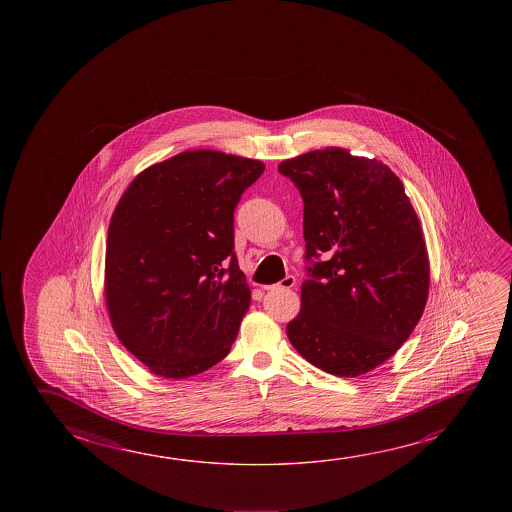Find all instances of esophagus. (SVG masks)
I'll list each match as a JSON object with an SVG mask.
<instances>
[{"label":"esophagus","instance_id":"esophagus-1","mask_svg":"<svg viewBox=\"0 0 512 512\" xmlns=\"http://www.w3.org/2000/svg\"><path fill=\"white\" fill-rule=\"evenodd\" d=\"M294 285H296V278H294L293 275H287V277H285L284 280H280L278 284L266 285L264 289H266V291H278V289H291Z\"/></svg>","mask_w":512,"mask_h":512}]
</instances>
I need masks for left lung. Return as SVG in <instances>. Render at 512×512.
Segmentation results:
<instances>
[{
    "label": "left lung",
    "mask_w": 512,
    "mask_h": 512,
    "mask_svg": "<svg viewBox=\"0 0 512 512\" xmlns=\"http://www.w3.org/2000/svg\"><path fill=\"white\" fill-rule=\"evenodd\" d=\"M278 171L302 194L310 262L287 337L316 368L359 377L398 352L427 305L430 264L418 216L384 162L343 148L303 153Z\"/></svg>",
    "instance_id": "obj_1"
}]
</instances>
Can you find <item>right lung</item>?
<instances>
[{"mask_svg": "<svg viewBox=\"0 0 512 512\" xmlns=\"http://www.w3.org/2000/svg\"><path fill=\"white\" fill-rule=\"evenodd\" d=\"M260 160L194 150L135 176L112 214L105 300L126 350L153 375L194 377L227 357L252 293L234 210Z\"/></svg>", "mask_w": 512, "mask_h": 512, "instance_id": "1", "label": "right lung"}]
</instances>
